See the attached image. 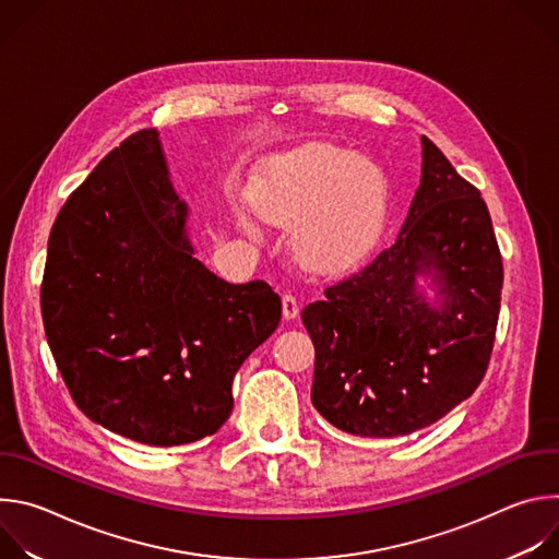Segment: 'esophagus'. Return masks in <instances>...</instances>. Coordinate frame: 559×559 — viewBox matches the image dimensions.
Listing matches in <instances>:
<instances>
[{"label": "esophagus", "mask_w": 559, "mask_h": 559, "mask_svg": "<svg viewBox=\"0 0 559 559\" xmlns=\"http://www.w3.org/2000/svg\"><path fill=\"white\" fill-rule=\"evenodd\" d=\"M300 311V305L296 300V296L292 294H283V318L285 321H292V318H296Z\"/></svg>", "instance_id": "obj_1"}]
</instances>
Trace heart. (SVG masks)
<instances>
[{
  "instance_id": "heart-1",
  "label": "heart",
  "mask_w": 559,
  "mask_h": 559,
  "mask_svg": "<svg viewBox=\"0 0 559 559\" xmlns=\"http://www.w3.org/2000/svg\"><path fill=\"white\" fill-rule=\"evenodd\" d=\"M250 201L267 223L292 225V252L302 265L341 272L358 263L380 236L389 181L373 158L309 143L267 158L250 186ZM236 218L248 234H259L248 212Z\"/></svg>"
}]
</instances>
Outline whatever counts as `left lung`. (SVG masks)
Instances as JSON below:
<instances>
[{
    "mask_svg": "<svg viewBox=\"0 0 559 559\" xmlns=\"http://www.w3.org/2000/svg\"><path fill=\"white\" fill-rule=\"evenodd\" d=\"M420 275L432 281L433 301ZM502 278L480 190L423 136V177L401 234L300 313L316 349V412L362 438L438 423L487 373Z\"/></svg>",
    "mask_w": 559,
    "mask_h": 559,
    "instance_id": "8db88e82",
    "label": "left lung"
}]
</instances>
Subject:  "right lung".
<instances>
[{
    "label": "right lung",
    "mask_w": 559,
    "mask_h": 559,
    "mask_svg": "<svg viewBox=\"0 0 559 559\" xmlns=\"http://www.w3.org/2000/svg\"><path fill=\"white\" fill-rule=\"evenodd\" d=\"M186 216L147 128L104 156L48 238L41 316L72 401L150 447L216 433L238 367L281 321L265 281L231 285L194 259Z\"/></svg>",
    "instance_id": "add662e5"
}]
</instances>
